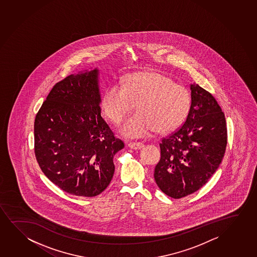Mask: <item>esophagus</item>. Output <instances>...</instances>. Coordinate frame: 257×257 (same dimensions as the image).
Here are the masks:
<instances>
[{
    "label": "esophagus",
    "mask_w": 257,
    "mask_h": 257,
    "mask_svg": "<svg viewBox=\"0 0 257 257\" xmlns=\"http://www.w3.org/2000/svg\"><path fill=\"white\" fill-rule=\"evenodd\" d=\"M127 146L132 149H135V150L141 149L144 147L143 144L140 143V142H129V143H127Z\"/></svg>",
    "instance_id": "34e87169"
}]
</instances>
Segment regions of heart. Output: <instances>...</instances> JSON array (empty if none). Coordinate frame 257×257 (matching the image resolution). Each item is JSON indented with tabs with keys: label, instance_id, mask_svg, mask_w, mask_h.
I'll return each mask as SVG.
<instances>
[{
	"label": "heart",
	"instance_id": "b5f03b06",
	"mask_svg": "<svg viewBox=\"0 0 257 257\" xmlns=\"http://www.w3.org/2000/svg\"><path fill=\"white\" fill-rule=\"evenodd\" d=\"M103 112L118 124L127 114L131 116L120 129L127 139L149 136L154 131L168 134L183 123L191 106V95L186 87L158 71L128 75L122 86L111 84L102 97Z\"/></svg>",
	"mask_w": 257,
	"mask_h": 257
}]
</instances>
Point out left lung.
Listing matches in <instances>:
<instances>
[{
  "label": "left lung",
  "instance_id": "8db88e82",
  "mask_svg": "<svg viewBox=\"0 0 257 257\" xmlns=\"http://www.w3.org/2000/svg\"><path fill=\"white\" fill-rule=\"evenodd\" d=\"M190 110L183 124L161 140L160 160L154 170L158 187L180 199L207 183L223 159L227 125L213 95L191 84Z\"/></svg>",
  "mask_w": 257,
  "mask_h": 257
}]
</instances>
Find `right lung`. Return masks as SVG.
Instances as JSON below:
<instances>
[{"instance_id":"obj_1","label":"right lung","mask_w":257,"mask_h":257,"mask_svg":"<svg viewBox=\"0 0 257 257\" xmlns=\"http://www.w3.org/2000/svg\"><path fill=\"white\" fill-rule=\"evenodd\" d=\"M97 75L96 69L56 83L34 123V150L41 170L76 196H97L108 187L114 155L124 147L101 117Z\"/></svg>"}]
</instances>
